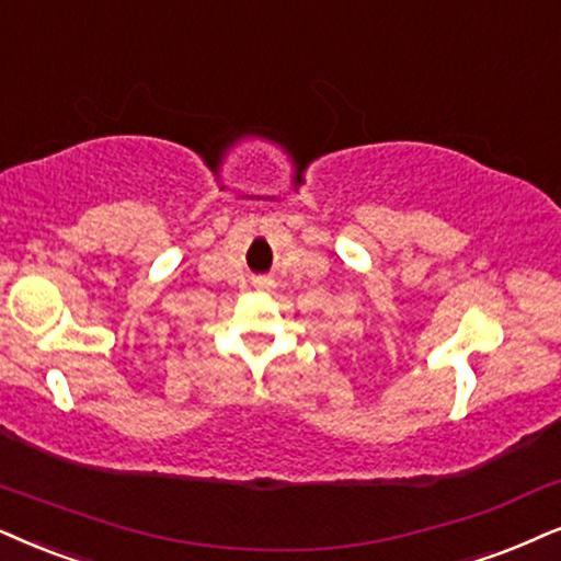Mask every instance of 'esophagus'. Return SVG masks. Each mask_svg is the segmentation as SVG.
I'll use <instances>...</instances> for the list:
<instances>
[{
    "label": "esophagus",
    "instance_id": "obj_1",
    "mask_svg": "<svg viewBox=\"0 0 561 561\" xmlns=\"http://www.w3.org/2000/svg\"><path fill=\"white\" fill-rule=\"evenodd\" d=\"M266 285V282H259V287H264Z\"/></svg>",
    "mask_w": 561,
    "mask_h": 561
}]
</instances>
